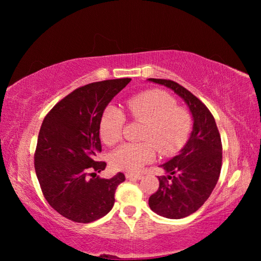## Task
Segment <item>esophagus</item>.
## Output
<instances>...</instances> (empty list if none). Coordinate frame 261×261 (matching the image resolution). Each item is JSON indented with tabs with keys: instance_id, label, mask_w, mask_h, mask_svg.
<instances>
[{
	"instance_id": "obj_1",
	"label": "esophagus",
	"mask_w": 261,
	"mask_h": 261,
	"mask_svg": "<svg viewBox=\"0 0 261 261\" xmlns=\"http://www.w3.org/2000/svg\"><path fill=\"white\" fill-rule=\"evenodd\" d=\"M125 177L127 179H140L143 178V175L141 174H132V173H126Z\"/></svg>"
}]
</instances>
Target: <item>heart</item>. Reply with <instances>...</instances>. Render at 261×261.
Here are the masks:
<instances>
[{
    "mask_svg": "<svg viewBox=\"0 0 261 261\" xmlns=\"http://www.w3.org/2000/svg\"><path fill=\"white\" fill-rule=\"evenodd\" d=\"M126 108L135 121L144 123V143H126L110 155L112 165L120 170L137 171L155 158V147L162 154H171L183 146L191 129L188 112L177 107L173 96L160 90H149L126 100ZM125 116L121 109L109 106L100 120V137L105 144L121 139Z\"/></svg>",
    "mask_w": 261,
    "mask_h": 261,
    "instance_id": "1",
    "label": "heart"
}]
</instances>
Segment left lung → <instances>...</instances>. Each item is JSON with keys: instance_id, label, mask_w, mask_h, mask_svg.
Masks as SVG:
<instances>
[{"instance_id": "left-lung-1", "label": "left lung", "mask_w": 261, "mask_h": 261, "mask_svg": "<svg viewBox=\"0 0 261 261\" xmlns=\"http://www.w3.org/2000/svg\"><path fill=\"white\" fill-rule=\"evenodd\" d=\"M173 90L187 102L193 117L191 136L178 155L161 166L168 176L159 177V189L148 199L156 214L182 219L194 213L208 199L220 177L222 143L213 115L201 101L178 83L149 78Z\"/></svg>"}]
</instances>
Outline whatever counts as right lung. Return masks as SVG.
<instances>
[{"instance_id": "obj_1", "label": "right lung", "mask_w": 261, "mask_h": 261, "mask_svg": "<svg viewBox=\"0 0 261 261\" xmlns=\"http://www.w3.org/2000/svg\"><path fill=\"white\" fill-rule=\"evenodd\" d=\"M131 78L109 79L78 87L43 118L34 153L35 174L53 208L73 222L90 223L108 214L123 173L100 178V120L105 108ZM92 175V178L88 177Z\"/></svg>"}]
</instances>
